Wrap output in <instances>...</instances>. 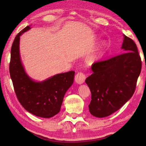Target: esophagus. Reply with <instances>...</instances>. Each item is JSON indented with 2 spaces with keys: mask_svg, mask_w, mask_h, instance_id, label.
I'll return each mask as SVG.
<instances>
[{
  "mask_svg": "<svg viewBox=\"0 0 146 146\" xmlns=\"http://www.w3.org/2000/svg\"><path fill=\"white\" fill-rule=\"evenodd\" d=\"M86 79V75L82 72H78L75 76V82L77 84H82Z\"/></svg>",
  "mask_w": 146,
  "mask_h": 146,
  "instance_id": "1",
  "label": "esophagus"
}]
</instances>
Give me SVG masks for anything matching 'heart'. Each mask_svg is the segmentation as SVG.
<instances>
[{
    "instance_id": "heart-1",
    "label": "heart",
    "mask_w": 146,
    "mask_h": 146,
    "mask_svg": "<svg viewBox=\"0 0 146 146\" xmlns=\"http://www.w3.org/2000/svg\"><path fill=\"white\" fill-rule=\"evenodd\" d=\"M104 44H102V47H104Z\"/></svg>"
}]
</instances>
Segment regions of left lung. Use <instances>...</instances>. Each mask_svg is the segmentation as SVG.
<instances>
[{"label":"left lung","mask_w":146,"mask_h":146,"mask_svg":"<svg viewBox=\"0 0 146 146\" xmlns=\"http://www.w3.org/2000/svg\"><path fill=\"white\" fill-rule=\"evenodd\" d=\"M123 36L122 48L125 53L93 63V73L86 79L91 93L89 110L96 117L113 114L135 93L142 60L135 42Z\"/></svg>","instance_id":"8db88e82"}]
</instances>
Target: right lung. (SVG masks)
Segmentation results:
<instances>
[{
  "mask_svg": "<svg viewBox=\"0 0 146 146\" xmlns=\"http://www.w3.org/2000/svg\"><path fill=\"white\" fill-rule=\"evenodd\" d=\"M30 29L26 26L17 34L11 49L9 73L16 96L23 107L32 114L51 118L60 111L64 95L73 84L75 71L57 74L41 82L26 73L19 53L20 36Z\"/></svg>",
  "mask_w": 146,
  "mask_h": 146,
  "instance_id": "1",
  "label": "right lung"
}]
</instances>
